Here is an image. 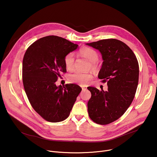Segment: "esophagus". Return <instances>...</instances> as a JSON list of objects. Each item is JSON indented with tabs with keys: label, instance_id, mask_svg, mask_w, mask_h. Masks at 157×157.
Here are the masks:
<instances>
[{
	"label": "esophagus",
	"instance_id": "esophagus-1",
	"mask_svg": "<svg viewBox=\"0 0 157 157\" xmlns=\"http://www.w3.org/2000/svg\"><path fill=\"white\" fill-rule=\"evenodd\" d=\"M82 87V91H86L87 89V87L86 86H81Z\"/></svg>",
	"mask_w": 157,
	"mask_h": 157
}]
</instances>
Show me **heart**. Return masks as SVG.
<instances>
[{
  "instance_id": "1",
  "label": "heart",
  "mask_w": 157,
  "mask_h": 157,
  "mask_svg": "<svg viewBox=\"0 0 157 157\" xmlns=\"http://www.w3.org/2000/svg\"><path fill=\"white\" fill-rule=\"evenodd\" d=\"M79 53L82 56L86 58L89 61L91 62V66L92 69L96 70L98 68V64L96 61L98 60L99 55L96 50L89 47H84L81 49ZM75 57L72 53L67 54L64 58V63L66 68L71 71L74 68ZM93 78V76L90 73H81L75 71L68 76V81L71 83H78L79 84H86L90 81Z\"/></svg>"
}]
</instances>
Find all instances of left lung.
I'll list each match as a JSON object with an SVG mask.
<instances>
[{
	"label": "left lung",
	"mask_w": 157,
	"mask_h": 157,
	"mask_svg": "<svg viewBox=\"0 0 157 157\" xmlns=\"http://www.w3.org/2000/svg\"><path fill=\"white\" fill-rule=\"evenodd\" d=\"M98 50L103 63L98 78L107 82V91L87 87L91 98L87 102L89 117L96 124L106 125L120 118L135 97L139 66L132 50L124 42L114 39L86 43Z\"/></svg>",
	"instance_id": "obj_1"
}]
</instances>
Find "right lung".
I'll list each match as a JSON object with an SVG mask.
<instances>
[{
  "instance_id": "right-lung-1",
  "label": "right lung",
  "mask_w": 157,
  "mask_h": 157,
  "mask_svg": "<svg viewBox=\"0 0 157 157\" xmlns=\"http://www.w3.org/2000/svg\"><path fill=\"white\" fill-rule=\"evenodd\" d=\"M78 45L63 38L50 35L35 41L27 50L22 63V79L29 102L44 120L58 122L69 116L82 89L75 84L57 86L65 73V56Z\"/></svg>"
}]
</instances>
